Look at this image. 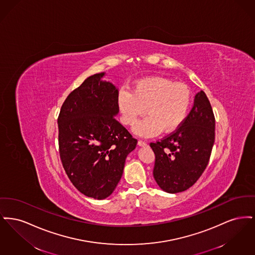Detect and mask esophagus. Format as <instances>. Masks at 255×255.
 Instances as JSON below:
<instances>
[{
    "mask_svg": "<svg viewBox=\"0 0 255 255\" xmlns=\"http://www.w3.org/2000/svg\"><path fill=\"white\" fill-rule=\"evenodd\" d=\"M137 144H138V146H147V142H145V141H143V140H138V142H137Z\"/></svg>",
    "mask_w": 255,
    "mask_h": 255,
    "instance_id": "1",
    "label": "esophagus"
}]
</instances>
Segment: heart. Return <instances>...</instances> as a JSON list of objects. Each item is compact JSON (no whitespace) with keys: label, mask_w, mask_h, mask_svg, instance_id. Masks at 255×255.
I'll use <instances>...</instances> for the list:
<instances>
[{"label":"heart","mask_w":255,"mask_h":255,"mask_svg":"<svg viewBox=\"0 0 255 255\" xmlns=\"http://www.w3.org/2000/svg\"><path fill=\"white\" fill-rule=\"evenodd\" d=\"M117 104L121 121L132 126L133 132L141 136H154L160 133H171L185 121L190 104L191 93L187 86L176 83L168 78L151 76L134 82L133 91L122 88L118 94Z\"/></svg>","instance_id":"heart-1"}]
</instances>
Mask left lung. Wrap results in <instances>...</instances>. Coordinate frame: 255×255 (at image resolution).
Listing matches in <instances>:
<instances>
[{"label":"left lung","mask_w":255,"mask_h":255,"mask_svg":"<svg viewBox=\"0 0 255 255\" xmlns=\"http://www.w3.org/2000/svg\"><path fill=\"white\" fill-rule=\"evenodd\" d=\"M215 140V119L203 91L182 125L168 136L150 146L156 160L153 176L167 193H179L191 187L206 168Z\"/></svg>","instance_id":"left-lung-1"}]
</instances>
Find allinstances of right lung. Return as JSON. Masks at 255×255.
<instances>
[{"instance_id": "obj_1", "label": "right lung", "mask_w": 255, "mask_h": 255, "mask_svg": "<svg viewBox=\"0 0 255 255\" xmlns=\"http://www.w3.org/2000/svg\"><path fill=\"white\" fill-rule=\"evenodd\" d=\"M105 74L85 79L66 98L58 117L63 167L82 194L97 200L114 192L137 143L115 119L119 89L103 80Z\"/></svg>"}]
</instances>
